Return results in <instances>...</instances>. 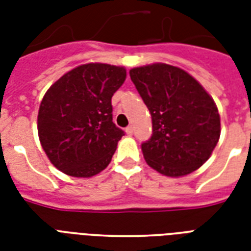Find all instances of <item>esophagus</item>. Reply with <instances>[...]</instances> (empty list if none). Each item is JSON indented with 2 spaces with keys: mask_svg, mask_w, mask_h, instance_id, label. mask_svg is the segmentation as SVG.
I'll use <instances>...</instances> for the list:
<instances>
[{
  "mask_svg": "<svg viewBox=\"0 0 251 251\" xmlns=\"http://www.w3.org/2000/svg\"><path fill=\"white\" fill-rule=\"evenodd\" d=\"M133 133H134L133 126H127V127H126V134H127V135H133Z\"/></svg>",
  "mask_w": 251,
  "mask_h": 251,
  "instance_id": "34e87169",
  "label": "esophagus"
}]
</instances>
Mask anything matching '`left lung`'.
<instances>
[{
	"mask_svg": "<svg viewBox=\"0 0 251 251\" xmlns=\"http://www.w3.org/2000/svg\"><path fill=\"white\" fill-rule=\"evenodd\" d=\"M130 78L152 120V137L142 145L146 163L175 178L202 167L222 131L211 95L187 72L161 62L131 69Z\"/></svg>",
	"mask_w": 251,
	"mask_h": 251,
	"instance_id": "obj_1",
	"label": "left lung"
}]
</instances>
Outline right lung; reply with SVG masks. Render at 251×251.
I'll list each match as a JSON object with an SVG mask.
<instances>
[{"mask_svg":"<svg viewBox=\"0 0 251 251\" xmlns=\"http://www.w3.org/2000/svg\"><path fill=\"white\" fill-rule=\"evenodd\" d=\"M125 79L124 66L91 62L49 87L37 113V134L58 171L88 178L109 165L124 135L112 121L110 100Z\"/></svg>","mask_w":251,"mask_h":251,"instance_id":"add662e5","label":"right lung"}]
</instances>
